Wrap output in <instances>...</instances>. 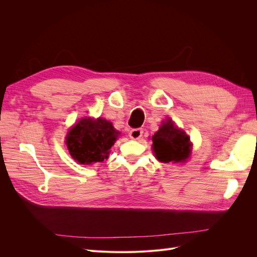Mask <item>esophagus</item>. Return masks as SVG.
<instances>
[{"label": "esophagus", "instance_id": "1", "mask_svg": "<svg viewBox=\"0 0 257 257\" xmlns=\"http://www.w3.org/2000/svg\"><path fill=\"white\" fill-rule=\"evenodd\" d=\"M143 133H144L143 128H133V130L130 131L128 136L132 139H139V138L143 136Z\"/></svg>", "mask_w": 257, "mask_h": 257}]
</instances>
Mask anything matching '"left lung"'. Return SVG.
<instances>
[{
    "mask_svg": "<svg viewBox=\"0 0 257 257\" xmlns=\"http://www.w3.org/2000/svg\"><path fill=\"white\" fill-rule=\"evenodd\" d=\"M153 151L161 162H185L190 157L191 143L184 132L175 127L172 120H166L152 137Z\"/></svg>",
    "mask_w": 257,
    "mask_h": 257,
    "instance_id": "left-lung-1",
    "label": "left lung"
}]
</instances>
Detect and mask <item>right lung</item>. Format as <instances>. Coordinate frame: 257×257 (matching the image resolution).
Returning a JSON list of instances; mask_svg holds the SVG:
<instances>
[{
	"mask_svg": "<svg viewBox=\"0 0 257 257\" xmlns=\"http://www.w3.org/2000/svg\"><path fill=\"white\" fill-rule=\"evenodd\" d=\"M119 134L109 121L85 118L69 131L66 145L75 161L88 165L107 159Z\"/></svg>",
	"mask_w": 257,
	"mask_h": 257,
	"instance_id": "add662e5",
	"label": "right lung"
}]
</instances>
